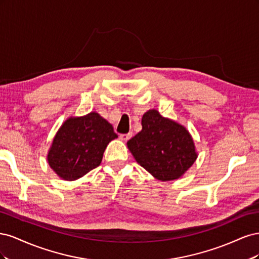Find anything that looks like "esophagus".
Instances as JSON below:
<instances>
[{"mask_svg": "<svg viewBox=\"0 0 259 259\" xmlns=\"http://www.w3.org/2000/svg\"><path fill=\"white\" fill-rule=\"evenodd\" d=\"M132 133H128V134H122V135H120V139L121 140H123V142H127V140L132 137Z\"/></svg>", "mask_w": 259, "mask_h": 259, "instance_id": "34e87169", "label": "esophagus"}]
</instances>
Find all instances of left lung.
I'll return each mask as SVG.
<instances>
[{
	"label": "left lung",
	"instance_id": "obj_1",
	"mask_svg": "<svg viewBox=\"0 0 259 259\" xmlns=\"http://www.w3.org/2000/svg\"><path fill=\"white\" fill-rule=\"evenodd\" d=\"M142 125L143 130L127 142L136 162L161 182L184 176L198 158L189 131L155 109L144 113Z\"/></svg>",
	"mask_w": 259,
	"mask_h": 259
}]
</instances>
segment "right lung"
<instances>
[{
  "instance_id": "add662e5",
  "label": "right lung",
  "mask_w": 259,
  "mask_h": 259,
  "mask_svg": "<svg viewBox=\"0 0 259 259\" xmlns=\"http://www.w3.org/2000/svg\"><path fill=\"white\" fill-rule=\"evenodd\" d=\"M115 138L112 125L95 111L70 116L53 139L49 165L61 179H79L99 166L105 149Z\"/></svg>"
}]
</instances>
